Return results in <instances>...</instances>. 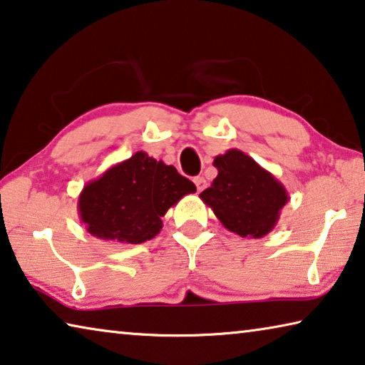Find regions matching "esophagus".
I'll use <instances>...</instances> for the list:
<instances>
[{
  "label": "esophagus",
  "instance_id": "34e87169",
  "mask_svg": "<svg viewBox=\"0 0 365 365\" xmlns=\"http://www.w3.org/2000/svg\"><path fill=\"white\" fill-rule=\"evenodd\" d=\"M195 185H196V190H198V192H203V190L206 188V180L203 177H195Z\"/></svg>",
  "mask_w": 365,
  "mask_h": 365
}]
</instances>
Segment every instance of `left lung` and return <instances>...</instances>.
Listing matches in <instances>:
<instances>
[{"mask_svg": "<svg viewBox=\"0 0 365 365\" xmlns=\"http://www.w3.org/2000/svg\"><path fill=\"white\" fill-rule=\"evenodd\" d=\"M212 165L217 177L200 193L203 203L230 232L248 239L269 234L289 201L284 185L239 149L216 155Z\"/></svg>", "mask_w": 365, "mask_h": 365, "instance_id": "left-lung-1", "label": "left lung"}]
</instances>
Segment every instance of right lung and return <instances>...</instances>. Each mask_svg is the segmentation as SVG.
Instances as JSON below:
<instances>
[{"mask_svg": "<svg viewBox=\"0 0 365 365\" xmlns=\"http://www.w3.org/2000/svg\"><path fill=\"white\" fill-rule=\"evenodd\" d=\"M195 192V183L175 167L138 151L84 185L79 219L97 239L138 245L154 239L165 212Z\"/></svg>", "mask_w": 365, "mask_h": 365, "instance_id": "add662e5", "label": "right lung"}]
</instances>
